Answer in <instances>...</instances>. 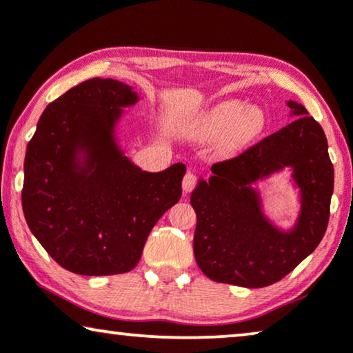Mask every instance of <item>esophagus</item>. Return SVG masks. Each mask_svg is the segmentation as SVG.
Wrapping results in <instances>:
<instances>
[{
	"label": "esophagus",
	"instance_id": "esophagus-1",
	"mask_svg": "<svg viewBox=\"0 0 353 353\" xmlns=\"http://www.w3.org/2000/svg\"><path fill=\"white\" fill-rule=\"evenodd\" d=\"M196 185H197V176L194 175V173L188 172L185 178H183V191L191 192L196 188Z\"/></svg>",
	"mask_w": 353,
	"mask_h": 353
}]
</instances>
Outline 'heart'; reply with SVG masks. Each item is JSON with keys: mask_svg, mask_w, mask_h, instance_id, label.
Listing matches in <instances>:
<instances>
[{"mask_svg": "<svg viewBox=\"0 0 353 353\" xmlns=\"http://www.w3.org/2000/svg\"><path fill=\"white\" fill-rule=\"evenodd\" d=\"M265 128V114L257 105H248L243 101L228 99L212 105L197 120L196 133L210 139L223 135L225 151H238L257 138Z\"/></svg>", "mask_w": 353, "mask_h": 353, "instance_id": "1", "label": "heart"}]
</instances>
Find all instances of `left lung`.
Segmentation results:
<instances>
[{"instance_id":"left-lung-1","label":"left lung","mask_w":353,"mask_h":353,"mask_svg":"<svg viewBox=\"0 0 353 353\" xmlns=\"http://www.w3.org/2000/svg\"><path fill=\"white\" fill-rule=\"evenodd\" d=\"M296 120L239 156L212 165L209 181L191 194L197 223L194 257L212 281L265 288L291 273L320 244L330 221L334 188L327 141L321 125L296 101ZM284 166L293 168L301 190V215L291 232L264 219L252 183Z\"/></svg>"}]
</instances>
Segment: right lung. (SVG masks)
I'll list each match as a JSON object with an SVG mask.
<instances>
[{"label": "right lung", "mask_w": 353, "mask_h": 353, "mask_svg": "<svg viewBox=\"0 0 353 353\" xmlns=\"http://www.w3.org/2000/svg\"><path fill=\"white\" fill-rule=\"evenodd\" d=\"M137 101V91L122 81L86 80L48 104L27 146V225L75 274L133 270L154 225L181 197L185 163L143 172L115 141L122 108Z\"/></svg>", "instance_id": "right-lung-1"}]
</instances>
